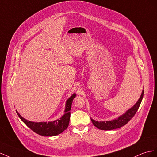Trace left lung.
<instances>
[{
	"instance_id": "8db88e82",
	"label": "left lung",
	"mask_w": 157,
	"mask_h": 157,
	"mask_svg": "<svg viewBox=\"0 0 157 157\" xmlns=\"http://www.w3.org/2000/svg\"><path fill=\"white\" fill-rule=\"evenodd\" d=\"M143 94H144V91L143 90L141 97L139 98V100L136 102V104L133 107H132L130 109L127 110L126 113H125V114L119 116L118 118L111 121H106V122H102V121H101V122H98V121H95L91 118L93 124L98 129H101V130H112V129L120 128L125 126V125L133 117L134 115L137 113V111L142 101Z\"/></svg>"
}]
</instances>
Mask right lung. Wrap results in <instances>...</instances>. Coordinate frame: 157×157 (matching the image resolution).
Listing matches in <instances>:
<instances>
[{"mask_svg": "<svg viewBox=\"0 0 157 157\" xmlns=\"http://www.w3.org/2000/svg\"><path fill=\"white\" fill-rule=\"evenodd\" d=\"M75 97V93L73 94L66 102V108L64 113L65 114L62 116L60 119H57L53 122H33L31 121L27 120L24 118L21 115L17 113L20 118L23 121L27 126L29 127L31 130L33 131L40 136H54L59 135V134L63 132L66 128H68L70 118V110L71 104L74 97Z\"/></svg>", "mask_w": 157, "mask_h": 157, "instance_id": "1", "label": "right lung"}]
</instances>
